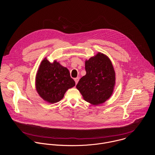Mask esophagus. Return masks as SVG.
Here are the masks:
<instances>
[{"label": "esophagus", "mask_w": 155, "mask_h": 155, "mask_svg": "<svg viewBox=\"0 0 155 155\" xmlns=\"http://www.w3.org/2000/svg\"><path fill=\"white\" fill-rule=\"evenodd\" d=\"M74 80H75V83H76V84H77V83L78 82L79 78H75L74 79Z\"/></svg>", "instance_id": "1"}]
</instances>
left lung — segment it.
Returning <instances> with one entry per match:
<instances>
[{"mask_svg":"<svg viewBox=\"0 0 155 155\" xmlns=\"http://www.w3.org/2000/svg\"><path fill=\"white\" fill-rule=\"evenodd\" d=\"M86 74L76 86L86 102L97 105L104 103L114 93L115 72L111 60L99 52L85 61Z\"/></svg>","mask_w":155,"mask_h":155,"instance_id":"8db88e82","label":"left lung"}]
</instances>
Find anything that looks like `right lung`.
I'll return each instance as SVG.
<instances>
[{"instance_id":"add662e5","label":"right lung","mask_w":155,"mask_h":155,"mask_svg":"<svg viewBox=\"0 0 155 155\" xmlns=\"http://www.w3.org/2000/svg\"><path fill=\"white\" fill-rule=\"evenodd\" d=\"M75 85L68 68L56 60L53 62L47 58L42 60L35 76V89L41 99L50 104L56 103Z\"/></svg>"}]
</instances>
